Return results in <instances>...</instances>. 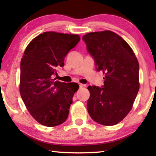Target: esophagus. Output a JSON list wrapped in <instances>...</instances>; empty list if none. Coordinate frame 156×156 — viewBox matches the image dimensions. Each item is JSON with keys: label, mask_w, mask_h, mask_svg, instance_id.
<instances>
[{"label": "esophagus", "mask_w": 156, "mask_h": 156, "mask_svg": "<svg viewBox=\"0 0 156 156\" xmlns=\"http://www.w3.org/2000/svg\"><path fill=\"white\" fill-rule=\"evenodd\" d=\"M84 85V84H79V87L80 88H82V87H83Z\"/></svg>", "instance_id": "34e87169"}]
</instances>
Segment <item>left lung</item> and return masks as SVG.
<instances>
[{
	"label": "left lung",
	"instance_id": "1",
	"mask_svg": "<svg viewBox=\"0 0 156 156\" xmlns=\"http://www.w3.org/2000/svg\"><path fill=\"white\" fill-rule=\"evenodd\" d=\"M83 40L97 72L105 74L104 85L87 89V111L95 122L115 125L130 112L139 91V64L127 43L113 31L87 34Z\"/></svg>",
	"mask_w": 156,
	"mask_h": 156
}]
</instances>
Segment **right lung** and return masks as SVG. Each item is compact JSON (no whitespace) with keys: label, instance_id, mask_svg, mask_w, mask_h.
<instances>
[{"label":"right lung","instance_id":"1","mask_svg":"<svg viewBox=\"0 0 156 156\" xmlns=\"http://www.w3.org/2000/svg\"><path fill=\"white\" fill-rule=\"evenodd\" d=\"M80 40L76 34L46 31L25 50L20 61V93L29 112L41 125L55 126L67 120L79 85L56 81L52 75L64 66L65 57Z\"/></svg>","mask_w":156,"mask_h":156}]
</instances>
